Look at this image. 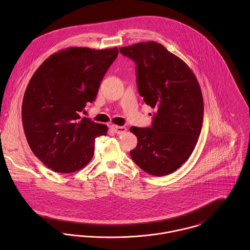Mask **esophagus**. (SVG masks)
<instances>
[{
  "mask_svg": "<svg viewBox=\"0 0 250 250\" xmlns=\"http://www.w3.org/2000/svg\"><path fill=\"white\" fill-rule=\"evenodd\" d=\"M111 131H113V133L117 134V135H122L127 131V128L124 126H116V125H112L110 127Z\"/></svg>",
  "mask_w": 250,
  "mask_h": 250,
  "instance_id": "1",
  "label": "esophagus"
}]
</instances>
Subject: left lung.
<instances>
[{
  "instance_id": "obj_1",
  "label": "left lung",
  "mask_w": 250,
  "mask_h": 250,
  "mask_svg": "<svg viewBox=\"0 0 250 250\" xmlns=\"http://www.w3.org/2000/svg\"><path fill=\"white\" fill-rule=\"evenodd\" d=\"M119 50L136 62L139 92L157 109L150 128H130L138 138L130 155L148 174L168 175L188 161L201 132L199 83L188 64L160 43L141 42Z\"/></svg>"
}]
</instances>
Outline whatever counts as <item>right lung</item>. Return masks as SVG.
Here are the masks:
<instances>
[{"instance_id":"right-lung-1","label":"right lung","mask_w":250,"mask_h":250,"mask_svg":"<svg viewBox=\"0 0 250 250\" xmlns=\"http://www.w3.org/2000/svg\"><path fill=\"white\" fill-rule=\"evenodd\" d=\"M117 55L116 47H69L50 56L30 80L22 104L23 128L34 154L55 172L84 167L93 157L95 138L107 135V125L80 113L95 100Z\"/></svg>"}]
</instances>
